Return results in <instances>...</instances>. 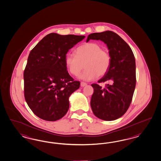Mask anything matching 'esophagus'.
Listing matches in <instances>:
<instances>
[{
	"instance_id": "esophagus-1",
	"label": "esophagus",
	"mask_w": 161,
	"mask_h": 161,
	"mask_svg": "<svg viewBox=\"0 0 161 161\" xmlns=\"http://www.w3.org/2000/svg\"><path fill=\"white\" fill-rule=\"evenodd\" d=\"M87 84L86 83H84V82H81V87H84L86 86H87Z\"/></svg>"
}]
</instances>
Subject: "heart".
I'll return each instance as SVG.
<instances>
[{"label": "heart", "mask_w": 161, "mask_h": 161, "mask_svg": "<svg viewBox=\"0 0 161 161\" xmlns=\"http://www.w3.org/2000/svg\"><path fill=\"white\" fill-rule=\"evenodd\" d=\"M75 55L68 53L65 55V63L69 72L76 76L84 68L86 69L79 77L90 81L107 73L112 63L109 52L95 42H89L78 47Z\"/></svg>", "instance_id": "1"}]
</instances>
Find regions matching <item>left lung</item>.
Returning <instances> with one entry per match:
<instances>
[{"label":"left lung","mask_w":161,"mask_h":161,"mask_svg":"<svg viewBox=\"0 0 161 161\" xmlns=\"http://www.w3.org/2000/svg\"><path fill=\"white\" fill-rule=\"evenodd\" d=\"M90 39L101 40L107 45L112 57L108 72L98 83L110 81L102 87L93 84L94 93L90 105L96 117L107 121L114 120L126 112L130 105L136 86V63L129 45L115 32L107 31L93 33Z\"/></svg>","instance_id":"left-lung-1"}]
</instances>
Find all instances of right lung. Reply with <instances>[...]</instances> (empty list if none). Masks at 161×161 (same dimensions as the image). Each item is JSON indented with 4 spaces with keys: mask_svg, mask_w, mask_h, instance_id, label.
I'll return each instance as SVG.
<instances>
[{
    "mask_svg": "<svg viewBox=\"0 0 161 161\" xmlns=\"http://www.w3.org/2000/svg\"><path fill=\"white\" fill-rule=\"evenodd\" d=\"M84 38L51 33L31 50L24 73V96L36 116L56 121L68 112L69 97L80 83L69 75L65 57L68 50Z\"/></svg>",
    "mask_w": 161,
    "mask_h": 161,
    "instance_id": "1",
    "label": "right lung"
}]
</instances>
